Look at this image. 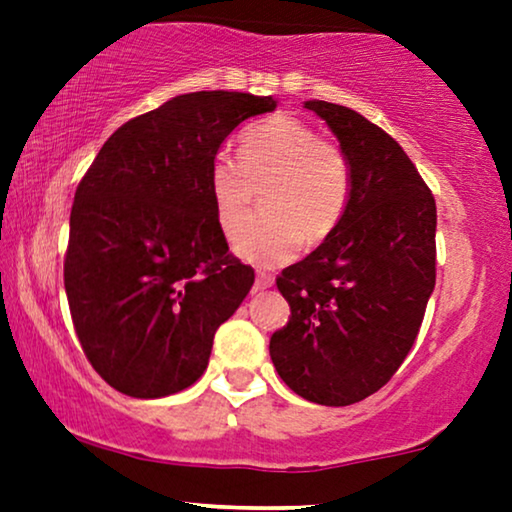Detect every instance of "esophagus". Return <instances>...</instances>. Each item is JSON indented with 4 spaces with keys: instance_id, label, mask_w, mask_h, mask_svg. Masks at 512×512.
<instances>
[{
    "instance_id": "esophagus-1",
    "label": "esophagus",
    "mask_w": 512,
    "mask_h": 512,
    "mask_svg": "<svg viewBox=\"0 0 512 512\" xmlns=\"http://www.w3.org/2000/svg\"><path fill=\"white\" fill-rule=\"evenodd\" d=\"M275 284V277L268 275V272H258L256 275V289H270Z\"/></svg>"
}]
</instances>
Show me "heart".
I'll return each instance as SVG.
<instances>
[{
  "label": "heart",
  "mask_w": 512,
  "mask_h": 512,
  "mask_svg": "<svg viewBox=\"0 0 512 512\" xmlns=\"http://www.w3.org/2000/svg\"><path fill=\"white\" fill-rule=\"evenodd\" d=\"M207 186L226 237L237 235L263 193L265 214L235 242V254L261 268L291 261L303 240L324 242L345 219L352 195L345 156L293 116L249 125L237 158L219 151L209 160Z\"/></svg>",
  "instance_id": "heart-1"
}]
</instances>
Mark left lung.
I'll return each mask as SVG.
<instances>
[{
	"label": "left lung",
	"mask_w": 512,
	"mask_h": 512,
	"mask_svg": "<svg viewBox=\"0 0 512 512\" xmlns=\"http://www.w3.org/2000/svg\"><path fill=\"white\" fill-rule=\"evenodd\" d=\"M349 165L340 226L277 289L289 324L270 338L286 387L319 405L359 403L391 380L436 286V200L394 137L340 104L310 100Z\"/></svg>",
	"instance_id": "left-lung-1"
}]
</instances>
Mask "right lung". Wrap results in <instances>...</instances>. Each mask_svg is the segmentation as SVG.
Instances as JSON below:
<instances>
[{
	"label": "right lung",
	"mask_w": 512,
	"mask_h": 512,
	"mask_svg": "<svg viewBox=\"0 0 512 512\" xmlns=\"http://www.w3.org/2000/svg\"><path fill=\"white\" fill-rule=\"evenodd\" d=\"M275 97L177 95L132 118L97 153L74 195L65 291L83 352L132 398H163L207 370L214 333L254 270L228 251L207 186L209 160Z\"/></svg>",
	"instance_id": "right-lung-1"
}]
</instances>
